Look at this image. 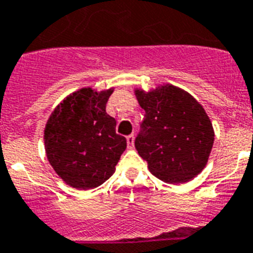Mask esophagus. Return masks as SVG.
<instances>
[{"mask_svg":"<svg viewBox=\"0 0 253 253\" xmlns=\"http://www.w3.org/2000/svg\"><path fill=\"white\" fill-rule=\"evenodd\" d=\"M126 143H128V147L129 149H131L133 146H134V135L130 134L126 137Z\"/></svg>","mask_w":253,"mask_h":253,"instance_id":"1","label":"esophagus"}]
</instances>
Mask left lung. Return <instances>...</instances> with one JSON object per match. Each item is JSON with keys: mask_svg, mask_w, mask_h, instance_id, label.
Listing matches in <instances>:
<instances>
[{"mask_svg": "<svg viewBox=\"0 0 253 253\" xmlns=\"http://www.w3.org/2000/svg\"><path fill=\"white\" fill-rule=\"evenodd\" d=\"M145 110L135 149L150 172L167 183L189 182L208 163L214 130L203 106L181 87L134 89Z\"/></svg>", "mask_w": 253, "mask_h": 253, "instance_id": "left-lung-1", "label": "left lung"}]
</instances>
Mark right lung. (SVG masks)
Masks as SVG:
<instances>
[{
    "label": "right lung",
    "mask_w": 253,
    "mask_h": 253,
    "mask_svg": "<svg viewBox=\"0 0 253 253\" xmlns=\"http://www.w3.org/2000/svg\"><path fill=\"white\" fill-rule=\"evenodd\" d=\"M114 87L97 91L83 87L67 95L50 115L43 130L50 166L68 186L98 187L114 174L126 149L116 134V120L106 112Z\"/></svg>",
    "instance_id": "add662e5"
}]
</instances>
